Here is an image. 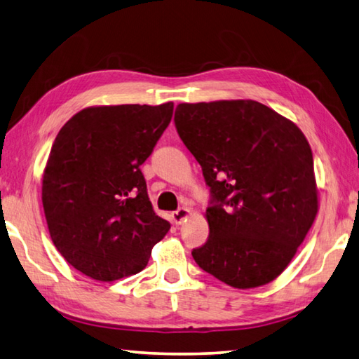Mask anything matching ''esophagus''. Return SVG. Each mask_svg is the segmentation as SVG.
I'll use <instances>...</instances> for the list:
<instances>
[{
	"mask_svg": "<svg viewBox=\"0 0 359 359\" xmlns=\"http://www.w3.org/2000/svg\"><path fill=\"white\" fill-rule=\"evenodd\" d=\"M189 208H187V207H182V208H179V210H175V212H172V215H171V217H172V221L175 222V224H182L184 222L187 217L189 216Z\"/></svg>",
	"mask_w": 359,
	"mask_h": 359,
	"instance_id": "1",
	"label": "esophagus"
}]
</instances>
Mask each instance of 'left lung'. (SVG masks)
<instances>
[{"label": "left lung", "mask_w": 359, "mask_h": 359, "mask_svg": "<svg viewBox=\"0 0 359 359\" xmlns=\"http://www.w3.org/2000/svg\"><path fill=\"white\" fill-rule=\"evenodd\" d=\"M175 129L212 193L205 272L238 290L271 283L319 210L310 143L291 119L252 100L179 104Z\"/></svg>", "instance_id": "left-lung-1"}]
</instances>
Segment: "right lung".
Returning <instances> with one entry per match:
<instances>
[{
    "label": "right lung",
    "mask_w": 359,
    "mask_h": 359,
    "mask_svg": "<svg viewBox=\"0 0 359 359\" xmlns=\"http://www.w3.org/2000/svg\"><path fill=\"white\" fill-rule=\"evenodd\" d=\"M174 104L95 105L55 137L41 182L49 235L87 277L114 282L146 268L171 229L156 215L140 166L171 123Z\"/></svg>",
    "instance_id": "1"
}]
</instances>
